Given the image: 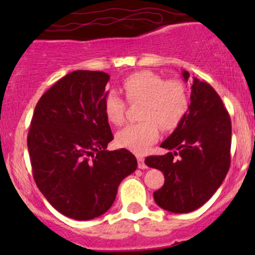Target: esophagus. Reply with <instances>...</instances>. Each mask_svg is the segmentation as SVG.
Listing matches in <instances>:
<instances>
[{
	"mask_svg": "<svg viewBox=\"0 0 255 255\" xmlns=\"http://www.w3.org/2000/svg\"><path fill=\"white\" fill-rule=\"evenodd\" d=\"M136 159H137V166H139L140 169H146V168H147V165L145 164V158L144 157L137 156Z\"/></svg>",
	"mask_w": 255,
	"mask_h": 255,
	"instance_id": "obj_1",
	"label": "esophagus"
}]
</instances>
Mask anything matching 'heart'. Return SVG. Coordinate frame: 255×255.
Returning <instances> with one entry per match:
<instances>
[{"mask_svg": "<svg viewBox=\"0 0 255 255\" xmlns=\"http://www.w3.org/2000/svg\"><path fill=\"white\" fill-rule=\"evenodd\" d=\"M122 91L129 104L139 103L137 124L126 126L116 134L119 147L141 154L157 141L159 126L172 130L188 111V98L183 85L177 80H165L162 75L142 71L130 74L122 81ZM104 114L110 124L121 126L126 120V102L116 93L104 98Z\"/></svg>", "mask_w": 255, "mask_h": 255, "instance_id": "heart-1", "label": "heart"}]
</instances>
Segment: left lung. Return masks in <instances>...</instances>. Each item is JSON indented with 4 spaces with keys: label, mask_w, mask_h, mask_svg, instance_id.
<instances>
[{
    "label": "left lung",
    "mask_w": 255,
    "mask_h": 255,
    "mask_svg": "<svg viewBox=\"0 0 255 255\" xmlns=\"http://www.w3.org/2000/svg\"><path fill=\"white\" fill-rule=\"evenodd\" d=\"M182 77L188 81L189 73L183 71ZM188 109L160 145L172 152L145 159L146 165L164 174V184L153 193L154 201L174 213H188L203 206L230 168L231 121L218 93L194 78Z\"/></svg>",
    "instance_id": "left-lung-1"
}]
</instances>
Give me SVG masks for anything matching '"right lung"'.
<instances>
[{
	"label": "right lung",
	"mask_w": 255,
	"mask_h": 255,
	"mask_svg": "<svg viewBox=\"0 0 255 255\" xmlns=\"http://www.w3.org/2000/svg\"><path fill=\"white\" fill-rule=\"evenodd\" d=\"M109 74L75 71L55 83L34 108L27 135L34 182L54 209L77 221L110 209L119 184L137 162L114 139L104 114Z\"/></svg>",
	"instance_id": "add662e5"
}]
</instances>
